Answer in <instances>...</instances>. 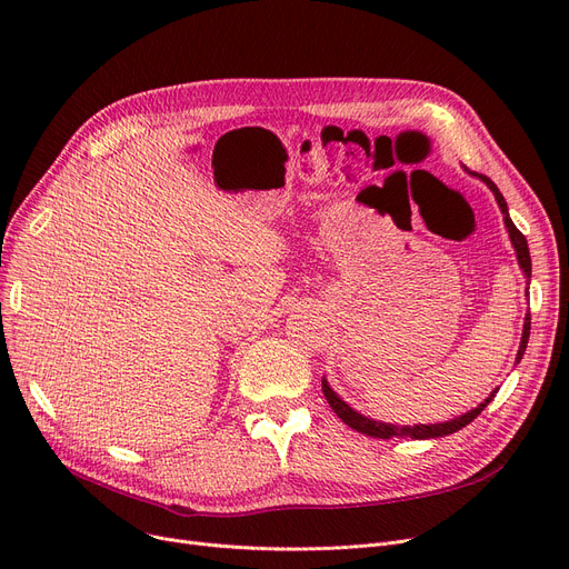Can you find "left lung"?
Here are the masks:
<instances>
[{"instance_id": "1", "label": "left lung", "mask_w": 569, "mask_h": 569, "mask_svg": "<svg viewBox=\"0 0 569 569\" xmlns=\"http://www.w3.org/2000/svg\"><path fill=\"white\" fill-rule=\"evenodd\" d=\"M472 174L480 177L482 182L493 191V196H496V200H498V207H500V212H502V219H505V226H507V232H510V239H512V244H515L519 267L523 269L526 279L530 281V251H528V242H526V237L519 232V228L512 223L510 212H507V202H505L502 193L498 191V187L491 182V179H489L487 174H480V172H472ZM528 337H530V313H526L523 335H521V346H519V352H517V362H521V357H523V352H526ZM496 392H498V387H496V390H493V392H491V395H489L480 406H477L475 410H468L466 415L455 417V420H450V422H440V425H415V427H397V425H387V422L369 420V417H365V415H360L357 410H352L346 401H341V399L337 397V392H335L332 387L327 385V380L322 378V395H325L327 403L332 406V410L341 417V422H343V425H348V427H350V429H355V431L365 433V436H373V438H382V440H385V438H395V436L412 438V440H429V438H440V436L457 433L459 429L468 427V425L475 420V417L480 415V412H482V410L493 401Z\"/></svg>"}]
</instances>
